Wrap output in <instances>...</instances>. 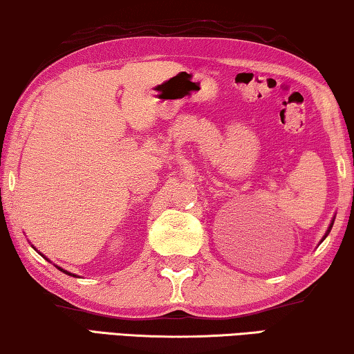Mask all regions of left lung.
Returning <instances> with one entry per match:
<instances>
[{
	"mask_svg": "<svg viewBox=\"0 0 354 354\" xmlns=\"http://www.w3.org/2000/svg\"><path fill=\"white\" fill-rule=\"evenodd\" d=\"M334 221H335V216L333 217V221H330V223H329V227H328V230H326V234H324V236H323V239H322V241H324V239H326V236H328V234H329V232H330V230H333V225H334Z\"/></svg>",
	"mask_w": 354,
	"mask_h": 354,
	"instance_id": "obj_1",
	"label": "left lung"
}]
</instances>
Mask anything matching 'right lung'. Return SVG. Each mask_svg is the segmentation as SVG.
Returning a JSON list of instances; mask_svg holds the SVG:
<instances>
[{
    "label": "right lung",
    "instance_id": "right-lung-1",
    "mask_svg": "<svg viewBox=\"0 0 354 354\" xmlns=\"http://www.w3.org/2000/svg\"><path fill=\"white\" fill-rule=\"evenodd\" d=\"M32 249H35V250H37V249H36V248H35V245H32ZM39 254H41V252H39ZM41 255H42V254H41ZM42 257H44V258H46V260H48V258H47V257H46V255H42ZM48 261H50V260H48ZM55 266H56V265H55ZM56 268H58V269H59V271H63V272H64V274H67V276H72V277H77V276H75V274H72V272H69V271H66V269H63V268H59V266H56Z\"/></svg>",
    "mask_w": 354,
    "mask_h": 354
}]
</instances>
